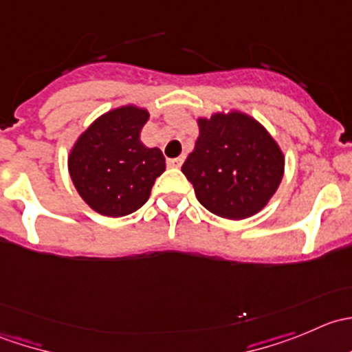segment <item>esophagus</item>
<instances>
[{
  "instance_id": "obj_1",
  "label": "esophagus",
  "mask_w": 352,
  "mask_h": 352,
  "mask_svg": "<svg viewBox=\"0 0 352 352\" xmlns=\"http://www.w3.org/2000/svg\"><path fill=\"white\" fill-rule=\"evenodd\" d=\"M182 163H184L182 156H179V158H168V160H166V165H168V166H175V168H177V166L182 165Z\"/></svg>"
}]
</instances>
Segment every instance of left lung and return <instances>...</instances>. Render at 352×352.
<instances>
[{"instance_id": "8db88e82", "label": "left lung", "mask_w": 352, "mask_h": 352, "mask_svg": "<svg viewBox=\"0 0 352 352\" xmlns=\"http://www.w3.org/2000/svg\"><path fill=\"white\" fill-rule=\"evenodd\" d=\"M194 151L182 165L197 201L212 214L243 219L278 190L285 158L271 134L240 112L199 119Z\"/></svg>"}]
</instances>
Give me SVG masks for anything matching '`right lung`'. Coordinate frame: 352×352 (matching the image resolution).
Masks as SVG:
<instances>
[{
    "label": "right lung",
    "instance_id": "obj_1",
    "mask_svg": "<svg viewBox=\"0 0 352 352\" xmlns=\"http://www.w3.org/2000/svg\"><path fill=\"white\" fill-rule=\"evenodd\" d=\"M150 113L120 107L95 120L71 150L69 175L83 201L110 218L138 211L165 172L158 148H146L140 133Z\"/></svg>",
    "mask_w": 352,
    "mask_h": 352
}]
</instances>
